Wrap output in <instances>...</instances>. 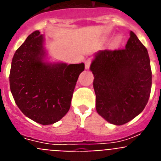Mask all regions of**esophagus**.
<instances>
[{
  "instance_id": "1",
  "label": "esophagus",
  "mask_w": 161,
  "mask_h": 161,
  "mask_svg": "<svg viewBox=\"0 0 161 161\" xmlns=\"http://www.w3.org/2000/svg\"><path fill=\"white\" fill-rule=\"evenodd\" d=\"M91 62H92V60H91L90 59H88L85 61V68H86V69H89V68H90Z\"/></svg>"
}]
</instances>
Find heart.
Listing matches in <instances>:
<instances>
[{"instance_id":"b5f03b06","label":"heart","mask_w":161,"mask_h":161,"mask_svg":"<svg viewBox=\"0 0 161 161\" xmlns=\"http://www.w3.org/2000/svg\"><path fill=\"white\" fill-rule=\"evenodd\" d=\"M121 40H122V38L120 36H117L116 38L114 39V42H113V46L114 47H117L119 43L121 42Z\"/></svg>"}]
</instances>
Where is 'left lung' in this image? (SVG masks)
Returning <instances> with one entry per match:
<instances>
[{
  "label": "left lung",
  "instance_id": "left-lung-1",
  "mask_svg": "<svg viewBox=\"0 0 161 161\" xmlns=\"http://www.w3.org/2000/svg\"><path fill=\"white\" fill-rule=\"evenodd\" d=\"M94 76L96 109L107 122L123 125L141 113L152 89V70L147 48L134 32L125 48L104 50L90 65Z\"/></svg>",
  "mask_w": 161,
  "mask_h": 161
}]
</instances>
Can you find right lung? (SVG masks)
<instances>
[{
  "label": "right lung",
  "mask_w": 161,
  "mask_h": 161,
  "mask_svg": "<svg viewBox=\"0 0 161 161\" xmlns=\"http://www.w3.org/2000/svg\"><path fill=\"white\" fill-rule=\"evenodd\" d=\"M43 35L35 31L14 53L9 85L24 114L42 125L53 124L70 109L73 91L85 64L47 63Z\"/></svg>",
  "instance_id": "obj_1"
}]
</instances>
